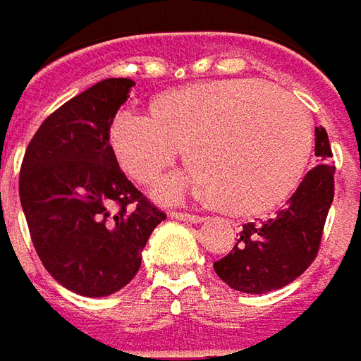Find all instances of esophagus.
Here are the masks:
<instances>
[{"mask_svg":"<svg viewBox=\"0 0 361 361\" xmlns=\"http://www.w3.org/2000/svg\"><path fill=\"white\" fill-rule=\"evenodd\" d=\"M171 216L176 219V221H185V223H202V216L190 215V213H178V211H173Z\"/></svg>","mask_w":361,"mask_h":361,"instance_id":"1","label":"esophagus"}]
</instances>
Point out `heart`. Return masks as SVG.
<instances>
[{
  "label": "heart",
  "mask_w": 361,
  "mask_h": 361,
  "mask_svg": "<svg viewBox=\"0 0 361 361\" xmlns=\"http://www.w3.org/2000/svg\"><path fill=\"white\" fill-rule=\"evenodd\" d=\"M114 159L150 187L185 148L190 171L166 180L160 197L201 195L225 213H269L299 187L312 157V122L285 92L261 80H213L157 94L148 118L120 114L110 124Z\"/></svg>",
  "instance_id": "1"
}]
</instances>
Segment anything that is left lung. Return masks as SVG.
<instances>
[{
    "label": "left lung",
    "instance_id": "obj_1",
    "mask_svg": "<svg viewBox=\"0 0 361 361\" xmlns=\"http://www.w3.org/2000/svg\"><path fill=\"white\" fill-rule=\"evenodd\" d=\"M319 164L303 176L287 207L275 219L245 223L241 237L213 263L225 283L243 293H267L298 279L317 257L324 225L334 201L331 146L326 128H315Z\"/></svg>",
    "mask_w": 361,
    "mask_h": 361
}]
</instances>
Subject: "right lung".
<instances>
[{
  "mask_svg": "<svg viewBox=\"0 0 361 361\" xmlns=\"http://www.w3.org/2000/svg\"><path fill=\"white\" fill-rule=\"evenodd\" d=\"M134 82L108 78L42 122L25 148L20 201L35 253L66 289L104 298L130 283L166 215L120 171L108 130Z\"/></svg>",
  "mask_w": 361,
  "mask_h": 361,
  "instance_id": "add662e5",
  "label": "right lung"
}]
</instances>
